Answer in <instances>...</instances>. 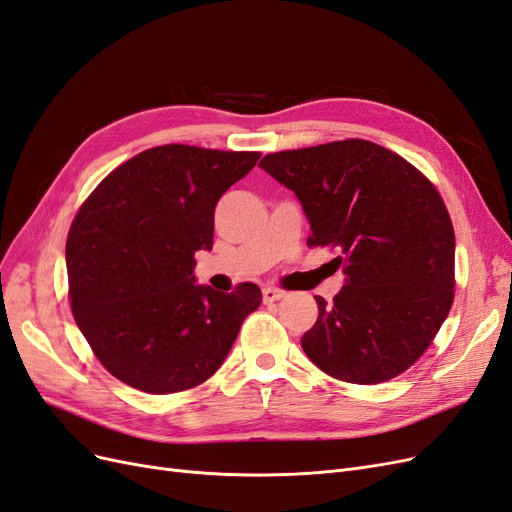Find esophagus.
<instances>
[{
	"label": "esophagus",
	"instance_id": "1",
	"mask_svg": "<svg viewBox=\"0 0 512 512\" xmlns=\"http://www.w3.org/2000/svg\"><path fill=\"white\" fill-rule=\"evenodd\" d=\"M286 297V292L280 288H273V286H265L262 288V301L265 303H273V301H280Z\"/></svg>",
	"mask_w": 512,
	"mask_h": 512
}]
</instances>
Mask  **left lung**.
Wrapping results in <instances>:
<instances>
[{
  "label": "left lung",
  "mask_w": 512,
  "mask_h": 512,
  "mask_svg": "<svg viewBox=\"0 0 512 512\" xmlns=\"http://www.w3.org/2000/svg\"><path fill=\"white\" fill-rule=\"evenodd\" d=\"M262 170L297 194L312 235L337 247L346 284L316 297L301 337L316 367L337 380L380 384L429 348L455 297V230L433 183L397 153L348 138L269 153Z\"/></svg>",
  "instance_id": "1"
}]
</instances>
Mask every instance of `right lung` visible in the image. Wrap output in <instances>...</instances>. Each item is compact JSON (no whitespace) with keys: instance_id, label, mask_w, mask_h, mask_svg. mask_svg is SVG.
I'll list each match as a JSON object with an SVG mask.
<instances>
[{"instance_id":"add662e5","label":"right lung","mask_w":512,"mask_h":512,"mask_svg":"<svg viewBox=\"0 0 512 512\" xmlns=\"http://www.w3.org/2000/svg\"><path fill=\"white\" fill-rule=\"evenodd\" d=\"M258 151L162 145L117 166L76 213L66 243L70 305L98 361L138 391L166 395L220 369L262 301L198 286V250L213 247L215 205Z\"/></svg>"}]
</instances>
